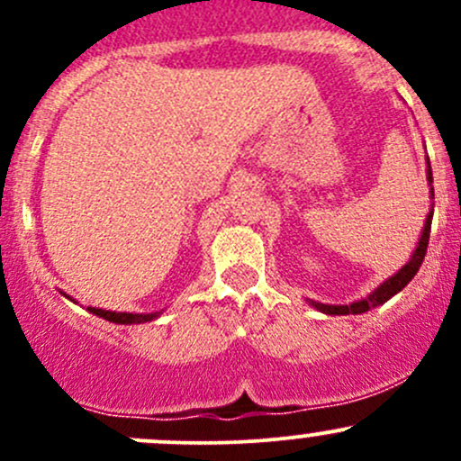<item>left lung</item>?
Masks as SVG:
<instances>
[{
	"mask_svg": "<svg viewBox=\"0 0 461 461\" xmlns=\"http://www.w3.org/2000/svg\"><path fill=\"white\" fill-rule=\"evenodd\" d=\"M426 178H429V185H432L430 162H429V171H426ZM430 198H435V192H432V187H430ZM430 222H432V209H430L429 216H426L424 231H421V239H420V243H417V248H415V252H412L411 260H408V263L403 265V267L399 269L397 274H393L390 278H385V281L381 283V285L376 287L375 292H370L366 299L355 301V303H350V305H325V303H317V301H310V303H312V308H317L319 312H325V314H361V312H368V310L376 308V305H384L388 299H393L397 292H402L403 287H406L408 283L412 281V276L417 274V269L421 267V260H424L426 249H429Z\"/></svg>",
	"mask_w": 461,
	"mask_h": 461,
	"instance_id": "1",
	"label": "left lung"
}]
</instances>
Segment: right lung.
<instances>
[{
    "instance_id": "right-lung-1",
    "label": "right lung",
    "mask_w": 461,
    "mask_h": 461,
    "mask_svg": "<svg viewBox=\"0 0 461 461\" xmlns=\"http://www.w3.org/2000/svg\"><path fill=\"white\" fill-rule=\"evenodd\" d=\"M67 296V294H64ZM88 312L95 314V317H102L111 323H120V325H131V323H147V321H153L160 317V312H151V314H131V312H111V310H100V308H86Z\"/></svg>"
}]
</instances>
